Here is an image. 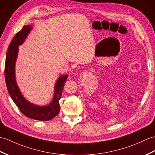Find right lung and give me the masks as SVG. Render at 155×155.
Masks as SVG:
<instances>
[{
  "label": "right lung",
  "mask_w": 155,
  "mask_h": 155,
  "mask_svg": "<svg viewBox=\"0 0 155 155\" xmlns=\"http://www.w3.org/2000/svg\"><path fill=\"white\" fill-rule=\"evenodd\" d=\"M30 25L24 26L18 32L8 46L5 61V76L7 89L14 102L18 107L21 112L26 117L39 121H49L55 117L60 111L59 100L62 94L67 74L61 75L56 81L54 88L53 100L48 105L38 106L32 104L24 98L16 81L15 64L18 53V46L24 42L32 30Z\"/></svg>",
  "instance_id": "obj_1"
}]
</instances>
